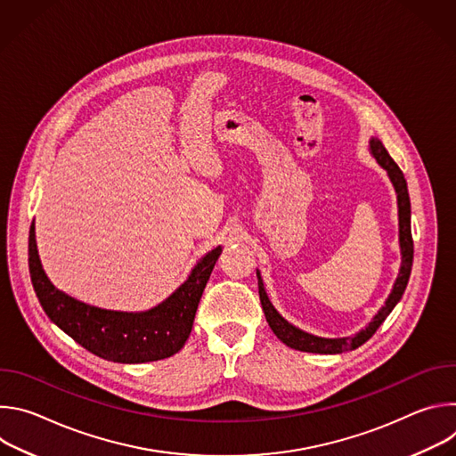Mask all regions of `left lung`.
<instances>
[{"instance_id":"8db88e82","label":"left lung","mask_w":456,"mask_h":456,"mask_svg":"<svg viewBox=\"0 0 456 456\" xmlns=\"http://www.w3.org/2000/svg\"><path fill=\"white\" fill-rule=\"evenodd\" d=\"M370 151L375 157V160L379 162V166L382 169H386L389 180H392L395 192H397V206H399V243H401V254H403V264H401V271L397 276V281L394 285L392 294L387 296L384 306L375 314V317L371 319V322L364 330H361L359 334H355L354 338H338V339H327V338H317L312 336L308 332H303L299 329H296L294 324H290L287 319H283L280 315V312L273 306L262 276L257 274V290H259V301H262L265 317L269 327L273 329V332L278 336L280 341H283L287 346L299 350V352H310V354H343L348 350H355L361 345H364L384 322V319L389 315L395 308V305L401 301L410 274H411V265H413V238H411V206H410V194H408V183L406 178L401 171V167L395 164V160L389 157V153L386 151V148L382 146V142L379 139H371L370 141Z\"/></svg>"}]
</instances>
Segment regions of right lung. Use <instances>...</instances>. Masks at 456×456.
I'll list each match as a JSON object with an SVG mask.
<instances>
[{
  "instance_id": "obj_1",
  "label": "right lung",
  "mask_w": 456,
  "mask_h": 456,
  "mask_svg": "<svg viewBox=\"0 0 456 456\" xmlns=\"http://www.w3.org/2000/svg\"><path fill=\"white\" fill-rule=\"evenodd\" d=\"M220 254L222 247L206 254L189 278L159 306L146 312H115L81 303L57 290L41 267L34 224L28 236L30 280L50 321L94 355L122 364L166 359L185 345Z\"/></svg>"
}]
</instances>
